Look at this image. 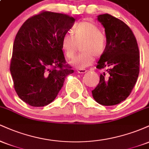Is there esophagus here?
I'll return each mask as SVG.
<instances>
[{"label":"esophagus","mask_w":149,"mask_h":149,"mask_svg":"<svg viewBox=\"0 0 149 149\" xmlns=\"http://www.w3.org/2000/svg\"><path fill=\"white\" fill-rule=\"evenodd\" d=\"M78 73H84L85 72H87V70L86 69H78L77 70Z\"/></svg>","instance_id":"esophagus-1"}]
</instances>
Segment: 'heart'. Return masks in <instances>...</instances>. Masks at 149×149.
Instances as JSON below:
<instances>
[{
  "mask_svg": "<svg viewBox=\"0 0 149 149\" xmlns=\"http://www.w3.org/2000/svg\"><path fill=\"white\" fill-rule=\"evenodd\" d=\"M82 53L73 58L70 64L83 69L92 64L96 57L103 56L107 48V38L102 33L100 27L92 22L83 21L73 26L71 34L66 33L62 37L61 46L65 56L71 59L74 56L78 45H80Z\"/></svg>",
  "mask_w": 149,
  "mask_h": 149,
  "instance_id": "heart-1",
  "label": "heart"
}]
</instances>
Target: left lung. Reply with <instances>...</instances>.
<instances>
[{"instance_id": "left-lung-1", "label": "left lung", "mask_w": 149, "mask_h": 149, "mask_svg": "<svg viewBox=\"0 0 149 149\" xmlns=\"http://www.w3.org/2000/svg\"><path fill=\"white\" fill-rule=\"evenodd\" d=\"M107 38L106 52L97 62V69H105L100 83L92 91L97 103L113 106L130 95L139 73V52L137 42L130 27L109 14L100 15Z\"/></svg>"}]
</instances>
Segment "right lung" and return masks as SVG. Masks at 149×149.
<instances>
[{
    "label": "right lung",
    "instance_id": "add662e5",
    "mask_svg": "<svg viewBox=\"0 0 149 149\" xmlns=\"http://www.w3.org/2000/svg\"><path fill=\"white\" fill-rule=\"evenodd\" d=\"M74 22L72 17L45 11L28 19L17 33L10 73L17 94L29 105L50 104L73 73L65 64L61 41Z\"/></svg>",
    "mask_w": 149,
    "mask_h": 149
}]
</instances>
